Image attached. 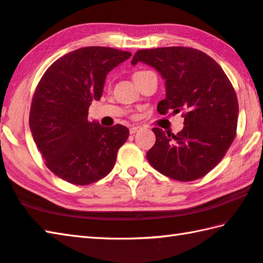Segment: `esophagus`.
<instances>
[{"instance_id":"34e87169","label":"esophagus","mask_w":263,"mask_h":263,"mask_svg":"<svg viewBox=\"0 0 263 263\" xmlns=\"http://www.w3.org/2000/svg\"><path fill=\"white\" fill-rule=\"evenodd\" d=\"M139 130H141L140 126H132L130 128V133H131V135H135V133H137Z\"/></svg>"}]
</instances>
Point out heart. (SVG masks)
Here are the masks:
<instances>
[{
	"label": "heart",
	"instance_id": "1",
	"mask_svg": "<svg viewBox=\"0 0 263 263\" xmlns=\"http://www.w3.org/2000/svg\"><path fill=\"white\" fill-rule=\"evenodd\" d=\"M146 72H147V70H138V72H136L135 74H133V79H136L137 77H139V75L144 74V73H146Z\"/></svg>",
	"mask_w": 263,
	"mask_h": 263
}]
</instances>
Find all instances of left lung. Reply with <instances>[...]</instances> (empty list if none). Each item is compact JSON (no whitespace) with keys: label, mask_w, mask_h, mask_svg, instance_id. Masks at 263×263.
<instances>
[{"label":"left lung","mask_w":263,"mask_h":263,"mask_svg":"<svg viewBox=\"0 0 263 263\" xmlns=\"http://www.w3.org/2000/svg\"><path fill=\"white\" fill-rule=\"evenodd\" d=\"M152 66L166 80V99L158 111H182L179 133L153 127L155 144L146 158L159 173L189 182L205 176L225 157L237 135L238 99L232 83L217 62L191 47L139 50L133 57Z\"/></svg>","instance_id":"left-lung-1"}]
</instances>
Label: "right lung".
Returning <instances> with one entry per match:
<instances>
[{"mask_svg": "<svg viewBox=\"0 0 263 263\" xmlns=\"http://www.w3.org/2000/svg\"><path fill=\"white\" fill-rule=\"evenodd\" d=\"M130 57L112 47H82L44 73L31 103L30 130L46 167L60 179L87 185L112 171L130 132L121 124L89 122L88 110L101 100L106 74Z\"/></svg>", "mask_w": 263, "mask_h": 263, "instance_id": "right-lung-1", "label": "right lung"}]
</instances>
